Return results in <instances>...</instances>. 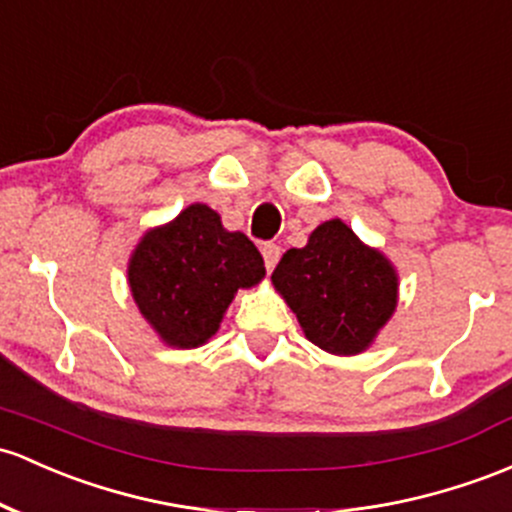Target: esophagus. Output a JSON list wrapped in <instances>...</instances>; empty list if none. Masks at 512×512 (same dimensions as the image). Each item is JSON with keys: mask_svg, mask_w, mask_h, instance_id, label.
Instances as JSON below:
<instances>
[{"mask_svg": "<svg viewBox=\"0 0 512 512\" xmlns=\"http://www.w3.org/2000/svg\"><path fill=\"white\" fill-rule=\"evenodd\" d=\"M260 250H262V257H265V267H267V272H272V269L277 267L279 257H282V247L274 245V243H265V245L260 247Z\"/></svg>", "mask_w": 512, "mask_h": 512, "instance_id": "esophagus-1", "label": "esophagus"}]
</instances>
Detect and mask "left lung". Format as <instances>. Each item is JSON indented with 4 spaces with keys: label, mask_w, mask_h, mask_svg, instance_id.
<instances>
[{
    "label": "left lung",
    "mask_w": 512,
    "mask_h": 512,
    "mask_svg": "<svg viewBox=\"0 0 512 512\" xmlns=\"http://www.w3.org/2000/svg\"><path fill=\"white\" fill-rule=\"evenodd\" d=\"M272 282L306 338L330 355L367 350L398 299L389 260L359 243L338 218L313 230L306 247L286 250Z\"/></svg>",
    "instance_id": "1"
}]
</instances>
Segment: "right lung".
<instances>
[{
  "mask_svg": "<svg viewBox=\"0 0 512 512\" xmlns=\"http://www.w3.org/2000/svg\"><path fill=\"white\" fill-rule=\"evenodd\" d=\"M265 277V260L206 204L150 230L131 257L128 284L140 313L172 347H196L221 325L235 291Z\"/></svg>",
  "mask_w": 512,
  "mask_h": 512,
  "instance_id": "1",
  "label": "right lung"
}]
</instances>
